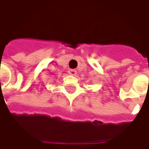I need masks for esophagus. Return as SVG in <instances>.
<instances>
[{
  "instance_id": "34e87169",
  "label": "esophagus",
  "mask_w": 149,
  "mask_h": 149,
  "mask_svg": "<svg viewBox=\"0 0 149 149\" xmlns=\"http://www.w3.org/2000/svg\"><path fill=\"white\" fill-rule=\"evenodd\" d=\"M68 73H69L70 75H75L77 71H76L75 70H68Z\"/></svg>"
}]
</instances>
